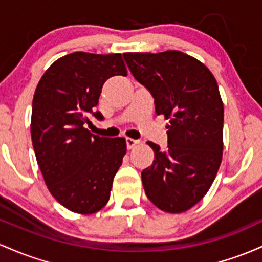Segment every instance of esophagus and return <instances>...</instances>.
I'll return each instance as SVG.
<instances>
[{
    "label": "esophagus",
    "instance_id": "obj_1",
    "mask_svg": "<svg viewBox=\"0 0 262 262\" xmlns=\"http://www.w3.org/2000/svg\"><path fill=\"white\" fill-rule=\"evenodd\" d=\"M139 143H140V141H137V140H134V139H126V145H127V148H128V149L135 148V147H136L137 145H139Z\"/></svg>",
    "mask_w": 262,
    "mask_h": 262
}]
</instances>
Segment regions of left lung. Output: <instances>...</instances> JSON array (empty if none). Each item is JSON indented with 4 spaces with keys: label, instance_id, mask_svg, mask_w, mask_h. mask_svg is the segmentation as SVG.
Segmentation results:
<instances>
[{
    "label": "left lung",
    "instance_id": "8db88e82",
    "mask_svg": "<svg viewBox=\"0 0 262 262\" xmlns=\"http://www.w3.org/2000/svg\"><path fill=\"white\" fill-rule=\"evenodd\" d=\"M137 81L169 120L168 147L141 173L147 198L166 213H183L207 194L222 163L224 105L218 83L202 61L179 51L125 53Z\"/></svg>",
    "mask_w": 262,
    "mask_h": 262
}]
</instances>
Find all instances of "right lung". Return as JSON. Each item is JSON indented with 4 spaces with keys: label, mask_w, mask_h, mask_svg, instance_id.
<instances>
[{
    "label": "right lung",
    "mask_w": 262,
    "mask_h": 262,
    "mask_svg": "<svg viewBox=\"0 0 262 262\" xmlns=\"http://www.w3.org/2000/svg\"><path fill=\"white\" fill-rule=\"evenodd\" d=\"M127 75L122 55L74 52L55 60L36 88L31 135L38 166L51 194L78 214L106 205L116 172L126 155L123 137H100L88 128L102 85Z\"/></svg>",
    "instance_id": "right-lung-1"
}]
</instances>
